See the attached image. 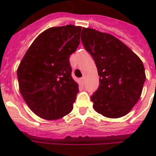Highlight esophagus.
<instances>
[{"label":"esophagus","instance_id":"1","mask_svg":"<svg viewBox=\"0 0 156 156\" xmlns=\"http://www.w3.org/2000/svg\"><path fill=\"white\" fill-rule=\"evenodd\" d=\"M80 83L82 85H84V83H85V80H84V78H80Z\"/></svg>","mask_w":156,"mask_h":156}]
</instances>
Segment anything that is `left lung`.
Wrapping results in <instances>:
<instances>
[{
    "label": "left lung",
    "mask_w": 156,
    "mask_h": 156,
    "mask_svg": "<svg viewBox=\"0 0 156 156\" xmlns=\"http://www.w3.org/2000/svg\"><path fill=\"white\" fill-rule=\"evenodd\" d=\"M81 40L91 55L100 76V86L90 96L95 112L108 118L129 113L138 102L146 80L140 58L113 35L83 28Z\"/></svg>",
    "instance_id": "left-lung-1"
}]
</instances>
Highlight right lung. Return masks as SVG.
<instances>
[{"instance_id":"right-lung-1","label":"right lung","mask_w":156,"mask_h":156,"mask_svg":"<svg viewBox=\"0 0 156 156\" xmlns=\"http://www.w3.org/2000/svg\"><path fill=\"white\" fill-rule=\"evenodd\" d=\"M81 27L66 25L38 35L17 70L19 90L30 109L45 120L69 114L78 93L69 56L80 43Z\"/></svg>"}]
</instances>
